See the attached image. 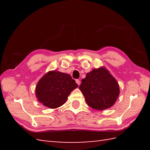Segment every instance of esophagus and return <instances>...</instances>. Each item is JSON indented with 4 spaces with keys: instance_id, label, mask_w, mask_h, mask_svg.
Segmentation results:
<instances>
[{
    "instance_id": "esophagus-1",
    "label": "esophagus",
    "mask_w": 150,
    "mask_h": 150,
    "mask_svg": "<svg viewBox=\"0 0 150 150\" xmlns=\"http://www.w3.org/2000/svg\"><path fill=\"white\" fill-rule=\"evenodd\" d=\"M76 83H77L79 86L81 84V81L79 80V79H77V80H76Z\"/></svg>"
}]
</instances>
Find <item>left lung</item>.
Returning a JSON list of instances; mask_svg holds the SVG:
<instances>
[{
	"label": "left lung",
	"instance_id": "left-lung-1",
	"mask_svg": "<svg viewBox=\"0 0 150 150\" xmlns=\"http://www.w3.org/2000/svg\"><path fill=\"white\" fill-rule=\"evenodd\" d=\"M79 89L88 106L97 110L112 106L120 93L116 79L103 67L88 73L82 80Z\"/></svg>",
	"mask_w": 150,
	"mask_h": 150
}]
</instances>
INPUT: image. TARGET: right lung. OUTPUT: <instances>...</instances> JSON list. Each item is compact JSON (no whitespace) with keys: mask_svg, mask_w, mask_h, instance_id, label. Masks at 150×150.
<instances>
[{"mask_svg":"<svg viewBox=\"0 0 150 150\" xmlns=\"http://www.w3.org/2000/svg\"><path fill=\"white\" fill-rule=\"evenodd\" d=\"M77 87L69 74L54 70L46 73L38 82L35 95L44 106L57 108L66 103L70 93Z\"/></svg>","mask_w":150,"mask_h":150,"instance_id":"obj_1","label":"right lung"}]
</instances>
